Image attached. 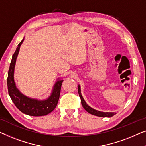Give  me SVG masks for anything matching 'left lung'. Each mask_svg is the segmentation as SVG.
<instances>
[{"label": "left lung", "mask_w": 146, "mask_h": 146, "mask_svg": "<svg viewBox=\"0 0 146 146\" xmlns=\"http://www.w3.org/2000/svg\"><path fill=\"white\" fill-rule=\"evenodd\" d=\"M78 92H79V94L80 98H81V102L82 106H83V108H85L86 111H87L89 113L94 115V116H97L99 117H112L114 115L116 114V112H102L98 111V110H96L90 107L89 105H87V103H86L85 100H84L83 96H82L81 94V88H80V86H78Z\"/></svg>", "instance_id": "8db88e82"}]
</instances>
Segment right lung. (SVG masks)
Here are the masks:
<instances>
[{
  "mask_svg": "<svg viewBox=\"0 0 146 146\" xmlns=\"http://www.w3.org/2000/svg\"><path fill=\"white\" fill-rule=\"evenodd\" d=\"M23 40L19 43L17 48L12 55V61L10 65L9 73H8L7 85L9 94L12 102L15 106L22 113L32 116H45L52 112L56 107L57 102L60 95L61 87L62 85V80L58 81L55 83L53 88L52 95L47 100H38L32 99L24 96L16 87L14 81V70L18 53L19 52L20 47Z\"/></svg>",
  "mask_w": 146,
  "mask_h": 146,
  "instance_id": "add662e5",
  "label": "right lung"
}]
</instances>
